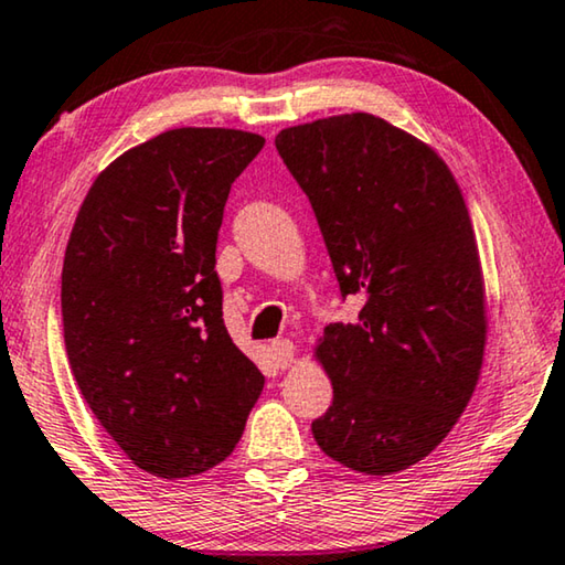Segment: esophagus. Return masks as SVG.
<instances>
[{"instance_id": "esophagus-1", "label": "esophagus", "mask_w": 565, "mask_h": 565, "mask_svg": "<svg viewBox=\"0 0 565 565\" xmlns=\"http://www.w3.org/2000/svg\"><path fill=\"white\" fill-rule=\"evenodd\" d=\"M271 354L276 364L281 366V370H286V366H291L294 362V344L289 342V339H279V342L271 344Z\"/></svg>"}]
</instances>
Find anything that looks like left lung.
Masks as SVG:
<instances>
[{
  "mask_svg": "<svg viewBox=\"0 0 565 565\" xmlns=\"http://www.w3.org/2000/svg\"><path fill=\"white\" fill-rule=\"evenodd\" d=\"M276 150L309 195L354 324L315 349L334 399L311 423L331 460L392 476L427 458L476 392L486 284L468 205L445 160L370 113L294 125Z\"/></svg>",
  "mask_w": 565,
  "mask_h": 565,
  "instance_id": "8db88e82",
  "label": "left lung"
}]
</instances>
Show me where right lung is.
<instances>
[{
    "mask_svg": "<svg viewBox=\"0 0 565 565\" xmlns=\"http://www.w3.org/2000/svg\"><path fill=\"white\" fill-rule=\"evenodd\" d=\"M256 132L175 128L95 178L62 264L77 387L140 470L191 478L234 452L264 374L228 337L216 241Z\"/></svg>",
    "mask_w": 565,
    "mask_h": 565,
    "instance_id": "1",
    "label": "right lung"
}]
</instances>
